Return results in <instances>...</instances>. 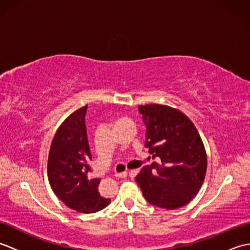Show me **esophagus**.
<instances>
[{
	"instance_id": "esophagus-1",
	"label": "esophagus",
	"mask_w": 250,
	"mask_h": 250,
	"mask_svg": "<svg viewBox=\"0 0 250 250\" xmlns=\"http://www.w3.org/2000/svg\"><path fill=\"white\" fill-rule=\"evenodd\" d=\"M115 176L118 177V178H125L126 176H128V172L124 171V172H120V173H116Z\"/></svg>"
}]
</instances>
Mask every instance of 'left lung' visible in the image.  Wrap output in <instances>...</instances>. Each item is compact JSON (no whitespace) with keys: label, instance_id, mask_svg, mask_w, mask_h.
Here are the masks:
<instances>
[{"label":"left lung","instance_id":"obj_1","mask_svg":"<svg viewBox=\"0 0 250 250\" xmlns=\"http://www.w3.org/2000/svg\"><path fill=\"white\" fill-rule=\"evenodd\" d=\"M87 105L76 109L58 128L52 139L47 175L55 194L70 208L92 214L109 205L98 191L100 178H89L91 159L86 122Z\"/></svg>","mask_w":250,"mask_h":250}]
</instances>
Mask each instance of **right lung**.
Instances as JSON below:
<instances>
[{"instance_id": "add662e5", "label": "right lung", "mask_w": 250, "mask_h": 250, "mask_svg": "<svg viewBox=\"0 0 250 250\" xmlns=\"http://www.w3.org/2000/svg\"><path fill=\"white\" fill-rule=\"evenodd\" d=\"M146 125V144L157 157L135 180L150 204L167 209L185 206L199 192L207 169V155L193 122L177 108L140 105Z\"/></svg>"}]
</instances>
